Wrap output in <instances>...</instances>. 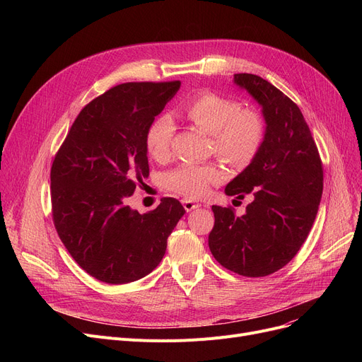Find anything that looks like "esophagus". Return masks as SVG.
<instances>
[{
  "label": "esophagus",
  "mask_w": 362,
  "mask_h": 362,
  "mask_svg": "<svg viewBox=\"0 0 362 362\" xmlns=\"http://www.w3.org/2000/svg\"><path fill=\"white\" fill-rule=\"evenodd\" d=\"M182 204H183V208L187 213L192 211V210H197V208L201 206V204H198L197 201H192V199H183Z\"/></svg>",
  "instance_id": "obj_1"
}]
</instances>
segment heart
Returning a JSON list of instances; mask_svg holds the SVG:
<instances>
[{"instance_id": "b5f03b06", "label": "heart", "mask_w": 362, "mask_h": 362, "mask_svg": "<svg viewBox=\"0 0 362 362\" xmlns=\"http://www.w3.org/2000/svg\"><path fill=\"white\" fill-rule=\"evenodd\" d=\"M186 117L213 136L216 154L232 164L250 163L264 142V123L259 114L240 108L239 103L217 92H202L189 100L183 108ZM175 124L168 116L152 120L145 132V149L151 158L163 161L170 156ZM223 179L216 164H180L168 171L163 183L171 192L189 198L201 197L213 183Z\"/></svg>"}]
</instances>
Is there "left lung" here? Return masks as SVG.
I'll return each instance as SVG.
<instances>
[{"mask_svg":"<svg viewBox=\"0 0 362 362\" xmlns=\"http://www.w3.org/2000/svg\"><path fill=\"white\" fill-rule=\"evenodd\" d=\"M235 83L262 105L264 142L226 186L227 195H254L240 217L232 206L213 205L208 246L236 274L264 277L283 269L300 250L314 224L322 194V163L299 107L257 74L238 73Z\"/></svg>","mask_w":362,"mask_h":362,"instance_id":"left-lung-1","label":"left lung"}]
</instances>
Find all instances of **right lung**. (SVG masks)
<instances>
[{
  "instance_id": "1",
  "label": "right lung",
  "mask_w": 362,
  "mask_h": 362,
  "mask_svg": "<svg viewBox=\"0 0 362 362\" xmlns=\"http://www.w3.org/2000/svg\"><path fill=\"white\" fill-rule=\"evenodd\" d=\"M180 82H129L86 104L51 165L55 230L81 267L104 283L145 277L163 259L167 238L185 214L176 198L139 214L126 199L149 165L148 124L175 97Z\"/></svg>"
}]
</instances>
